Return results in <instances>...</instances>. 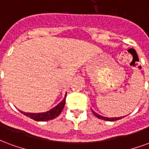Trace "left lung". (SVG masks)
<instances>
[{
	"instance_id": "1",
	"label": "left lung",
	"mask_w": 149,
	"mask_h": 149,
	"mask_svg": "<svg viewBox=\"0 0 149 149\" xmlns=\"http://www.w3.org/2000/svg\"><path fill=\"white\" fill-rule=\"evenodd\" d=\"M92 111H93V113L97 116V118L101 119V120H107V121H115V120H120V119L124 117V116H120V117H106V116H103L99 115L98 113L94 112L93 110H92Z\"/></svg>"
}]
</instances>
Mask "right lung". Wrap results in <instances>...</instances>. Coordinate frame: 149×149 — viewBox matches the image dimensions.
Masks as SVG:
<instances>
[{"mask_svg":"<svg viewBox=\"0 0 149 149\" xmlns=\"http://www.w3.org/2000/svg\"><path fill=\"white\" fill-rule=\"evenodd\" d=\"M66 96H67V93H65L64 99L56 106L52 108V109L49 110L47 112H39V113H32V112H23V111H21V110H19V111L22 114H24V116L33 119L34 120H37V121H47V120H52V119H55L56 117H57L61 114V112H62V110H63L64 107H65Z\"/></svg>","mask_w":149,"mask_h":149,"instance_id":"1","label":"right lung"}]
</instances>
